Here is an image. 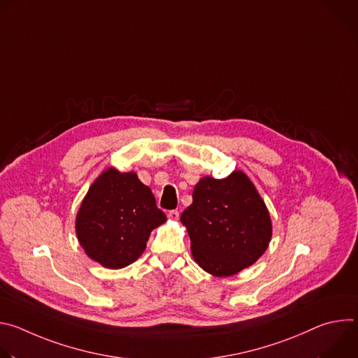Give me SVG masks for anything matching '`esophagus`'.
I'll list each match as a JSON object with an SVG mask.
<instances>
[{"label": "esophagus", "instance_id": "34e87169", "mask_svg": "<svg viewBox=\"0 0 358 358\" xmlns=\"http://www.w3.org/2000/svg\"><path fill=\"white\" fill-rule=\"evenodd\" d=\"M167 217H169L170 220H174V221H176V220L180 218V213H178L177 210H171V211L167 214Z\"/></svg>", "mask_w": 358, "mask_h": 358}]
</instances>
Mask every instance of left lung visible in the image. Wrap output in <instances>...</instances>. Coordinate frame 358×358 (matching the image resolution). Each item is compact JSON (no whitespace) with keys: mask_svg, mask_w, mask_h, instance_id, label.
Masks as SVG:
<instances>
[{"mask_svg":"<svg viewBox=\"0 0 358 358\" xmlns=\"http://www.w3.org/2000/svg\"><path fill=\"white\" fill-rule=\"evenodd\" d=\"M181 222L195 262L215 276L235 275L257 262L272 236L265 202L242 171L224 180L201 178Z\"/></svg>","mask_w":358,"mask_h":358,"instance_id":"left-lung-1","label":"left lung"}]
</instances>
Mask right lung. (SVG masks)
I'll list each match as a JSON object with an SVG mask.
<instances>
[{"label": "right lung", "instance_id": "obj_1", "mask_svg": "<svg viewBox=\"0 0 358 358\" xmlns=\"http://www.w3.org/2000/svg\"><path fill=\"white\" fill-rule=\"evenodd\" d=\"M163 222L166 214L136 173L109 169L89 188L76 217V234L89 258L120 269L140 257L150 232Z\"/></svg>", "mask_w": 358, "mask_h": 358}]
</instances>
